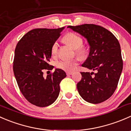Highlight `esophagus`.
<instances>
[{
    "mask_svg": "<svg viewBox=\"0 0 131 131\" xmlns=\"http://www.w3.org/2000/svg\"><path fill=\"white\" fill-rule=\"evenodd\" d=\"M72 74V72H66V74L67 75V76H69V75H71Z\"/></svg>",
    "mask_w": 131,
    "mask_h": 131,
    "instance_id": "34e87169",
    "label": "esophagus"
}]
</instances>
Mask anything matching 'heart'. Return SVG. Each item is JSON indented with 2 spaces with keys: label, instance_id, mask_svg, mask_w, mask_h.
Returning <instances> with one entry per match:
<instances>
[{
  "label": "heart",
  "instance_id": "b5f03b06",
  "mask_svg": "<svg viewBox=\"0 0 131 131\" xmlns=\"http://www.w3.org/2000/svg\"><path fill=\"white\" fill-rule=\"evenodd\" d=\"M64 41L67 44L71 45L75 50V52L77 55L81 57H83L88 53L89 49L87 46L83 45V39L81 36L73 32L67 34L63 38ZM59 51V44L57 41H55L51 46V53L52 56L55 57L57 55ZM78 59H62L57 62L56 66L60 69L71 72L75 69L78 65Z\"/></svg>",
  "mask_w": 131,
  "mask_h": 131
}]
</instances>
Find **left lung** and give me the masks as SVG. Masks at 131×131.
I'll use <instances>...</instances> for the list:
<instances>
[{
	"label": "left lung",
	"instance_id": "8db88e82",
	"mask_svg": "<svg viewBox=\"0 0 131 131\" xmlns=\"http://www.w3.org/2000/svg\"><path fill=\"white\" fill-rule=\"evenodd\" d=\"M68 27L87 39L90 53L82 67L96 71L81 72V80L77 83L79 94L90 103H103L115 92L122 71L120 43L110 31L100 25L83 24Z\"/></svg>",
	"mask_w": 131,
	"mask_h": 131
}]
</instances>
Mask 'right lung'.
Here are the masks:
<instances>
[{"label":"right lung","instance_id":"obj_1","mask_svg":"<svg viewBox=\"0 0 131 131\" xmlns=\"http://www.w3.org/2000/svg\"><path fill=\"white\" fill-rule=\"evenodd\" d=\"M64 27L34 28L23 36L15 48L13 72L21 94L31 104L46 107L53 103L60 92V83L66 74L56 69L43 77L45 70L51 71L48 62L51 46L60 37Z\"/></svg>","mask_w":131,"mask_h":131}]
</instances>
